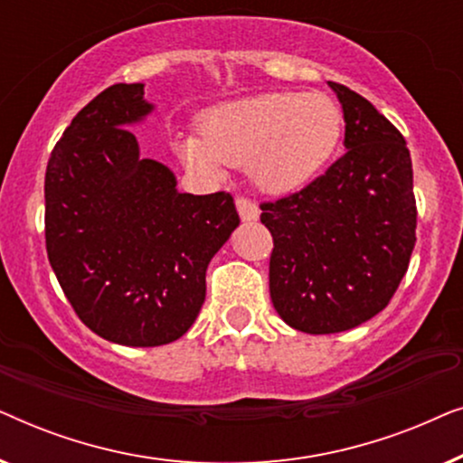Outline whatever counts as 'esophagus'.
I'll return each mask as SVG.
<instances>
[{
    "label": "esophagus",
    "instance_id": "esophagus-1",
    "mask_svg": "<svg viewBox=\"0 0 463 463\" xmlns=\"http://www.w3.org/2000/svg\"><path fill=\"white\" fill-rule=\"evenodd\" d=\"M236 208H238L240 219H242L244 223L257 221L259 214H261V211H259V206L255 204V202H250V200H246V198H238L236 200Z\"/></svg>",
    "mask_w": 463,
    "mask_h": 463
}]
</instances>
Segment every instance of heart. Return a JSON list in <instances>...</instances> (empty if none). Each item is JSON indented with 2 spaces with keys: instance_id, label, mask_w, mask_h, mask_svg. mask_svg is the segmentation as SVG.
<instances>
[{
  "instance_id": "obj_1",
  "label": "heart",
  "mask_w": 463,
  "mask_h": 463,
  "mask_svg": "<svg viewBox=\"0 0 463 463\" xmlns=\"http://www.w3.org/2000/svg\"><path fill=\"white\" fill-rule=\"evenodd\" d=\"M341 113L320 92H261L217 105L202 116L200 135H181L176 151L187 166L219 176L223 166H249L265 194L307 185L331 160Z\"/></svg>"
}]
</instances>
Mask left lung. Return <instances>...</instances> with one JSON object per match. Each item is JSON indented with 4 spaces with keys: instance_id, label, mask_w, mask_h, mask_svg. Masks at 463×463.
<instances>
[{
    "instance_id": "obj_1",
    "label": "left lung",
    "mask_w": 463,
    "mask_h": 463,
    "mask_svg": "<svg viewBox=\"0 0 463 463\" xmlns=\"http://www.w3.org/2000/svg\"><path fill=\"white\" fill-rule=\"evenodd\" d=\"M328 86L344 109V156L299 194L261 206L274 236L271 303L309 335L350 331L382 312L415 246L407 143L364 97Z\"/></svg>"
}]
</instances>
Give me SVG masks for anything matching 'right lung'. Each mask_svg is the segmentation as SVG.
Wrapping results in <instances>:
<instances>
[{
	"label": "right lung",
	"instance_id": "right-lung-1",
	"mask_svg": "<svg viewBox=\"0 0 463 463\" xmlns=\"http://www.w3.org/2000/svg\"><path fill=\"white\" fill-rule=\"evenodd\" d=\"M154 103L116 84L71 119L46 168V249L62 293L107 341L156 347L183 337L206 299V268L240 225L230 194L176 189L141 157L130 126Z\"/></svg>",
	"mask_w": 463,
	"mask_h": 463
}]
</instances>
